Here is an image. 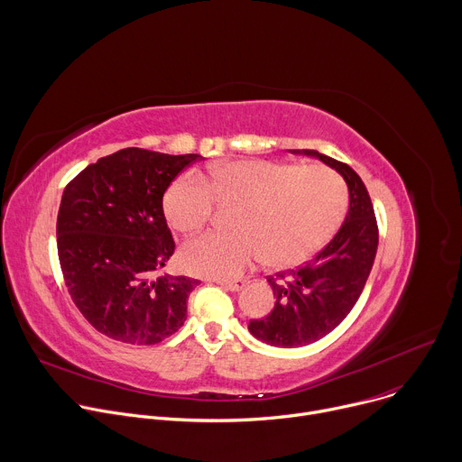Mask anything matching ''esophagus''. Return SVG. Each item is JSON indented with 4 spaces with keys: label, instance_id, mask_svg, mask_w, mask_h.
I'll use <instances>...</instances> for the list:
<instances>
[{
    "label": "esophagus",
    "instance_id": "esophagus-1",
    "mask_svg": "<svg viewBox=\"0 0 462 462\" xmlns=\"http://www.w3.org/2000/svg\"><path fill=\"white\" fill-rule=\"evenodd\" d=\"M217 285L228 289V291H239L245 285V280H217Z\"/></svg>",
    "mask_w": 462,
    "mask_h": 462
}]
</instances>
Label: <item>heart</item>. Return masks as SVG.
Instances as JSON below:
<instances>
[{
	"instance_id": "1",
	"label": "heart",
	"mask_w": 462,
	"mask_h": 462,
	"mask_svg": "<svg viewBox=\"0 0 462 462\" xmlns=\"http://www.w3.org/2000/svg\"><path fill=\"white\" fill-rule=\"evenodd\" d=\"M216 201L239 205L236 232H208L189 239L180 254L184 271L234 278L259 257L274 269L301 265L338 228L347 208V186L331 168L271 161H228L180 175L164 195V214L184 234L201 230Z\"/></svg>"
}]
</instances>
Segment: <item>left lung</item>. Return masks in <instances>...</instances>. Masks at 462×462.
Returning a JSON list of instances; mask_svg holds the SVG:
<instances>
[{
  "label": "left lung",
  "instance_id": "8db88e82",
  "mask_svg": "<svg viewBox=\"0 0 462 462\" xmlns=\"http://www.w3.org/2000/svg\"><path fill=\"white\" fill-rule=\"evenodd\" d=\"M318 157L335 168L349 186V212L337 236L305 265L267 276L274 309L254 318L248 331L276 347L309 346L337 328L358 301L378 246V225L369 191L358 173L316 150H289Z\"/></svg>",
  "mask_w": 462,
  "mask_h": 462
}]
</instances>
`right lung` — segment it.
Here are the masks:
<instances>
[{"mask_svg": "<svg viewBox=\"0 0 462 462\" xmlns=\"http://www.w3.org/2000/svg\"><path fill=\"white\" fill-rule=\"evenodd\" d=\"M201 159L125 148L65 186L56 219L60 267L75 305L98 333L153 346L182 327L199 280L161 274L175 252L162 197Z\"/></svg>", "mask_w": 462, "mask_h": 462, "instance_id": "right-lung-1", "label": "right lung"}]
</instances>
